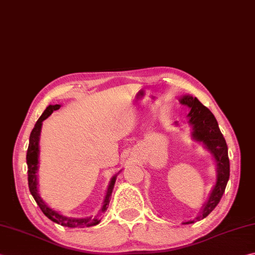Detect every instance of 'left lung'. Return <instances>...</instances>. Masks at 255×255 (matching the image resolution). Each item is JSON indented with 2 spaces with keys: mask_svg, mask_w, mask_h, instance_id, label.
Returning <instances> with one entry per match:
<instances>
[{
  "mask_svg": "<svg viewBox=\"0 0 255 255\" xmlns=\"http://www.w3.org/2000/svg\"><path fill=\"white\" fill-rule=\"evenodd\" d=\"M180 103L183 106H187L190 109L188 116L189 123L193 129V137L206 144L209 150L213 153L218 164L217 183L210 194V198L203 208L202 216L197 218V220H200L202 218L208 217L220 202L224 190H226L229 177H230V160H229L228 156L226 139H224L220 128H219L217 119L210 112V109L203 106L197 97L193 98L189 95L183 96ZM188 223H193V221L186 222V224Z\"/></svg>",
  "mask_w": 255,
  "mask_h": 255,
  "instance_id": "1",
  "label": "left lung"
}]
</instances>
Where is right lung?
I'll list each match as a JSON object with an SVG mask.
<instances>
[{
  "instance_id": "add662e5",
  "label": "right lung",
  "mask_w": 255,
  "mask_h": 255,
  "mask_svg": "<svg viewBox=\"0 0 255 255\" xmlns=\"http://www.w3.org/2000/svg\"><path fill=\"white\" fill-rule=\"evenodd\" d=\"M61 108L59 105H49V106L45 109V112L42 114V116L38 118V121L35 124L33 130L31 132V136H29V143L27 148V153H26V163H27V176H28V188L29 191L35 201L38 204L39 209H41L42 212L46 216L49 220H52L55 223L61 224L63 227H68V228H87V227H93L96 226L101 220L98 218H86V219H73V218H67L63 217L62 214L57 213L56 211L52 210L51 208H48L44 201L38 196L37 193V181H36V170H37V163H38V140H39V132H41L42 128V123L46 119L48 116H51L54 111H57V109ZM116 177H113L111 183H109L108 191L106 194V199L104 201V206L102 208V212L107 210V206L109 203V198L112 196L113 189L115 186V182H116Z\"/></svg>"
}]
</instances>
